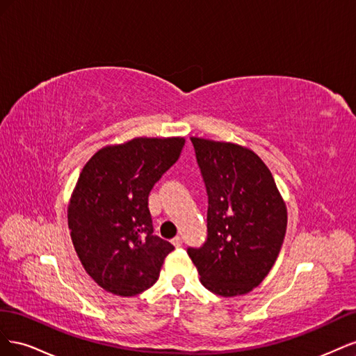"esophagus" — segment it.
<instances>
[{
    "label": "esophagus",
    "mask_w": 356,
    "mask_h": 356,
    "mask_svg": "<svg viewBox=\"0 0 356 356\" xmlns=\"http://www.w3.org/2000/svg\"><path fill=\"white\" fill-rule=\"evenodd\" d=\"M172 243H174V246H177V248L182 246V238H179V236H175V238L172 239Z\"/></svg>",
    "instance_id": "esophagus-1"
}]
</instances>
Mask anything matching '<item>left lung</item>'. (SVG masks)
<instances>
[{
    "mask_svg": "<svg viewBox=\"0 0 356 356\" xmlns=\"http://www.w3.org/2000/svg\"><path fill=\"white\" fill-rule=\"evenodd\" d=\"M208 193V238L187 254L211 293L234 297L263 282L281 251L286 207L252 149L191 136Z\"/></svg>",
    "mask_w": 356,
    "mask_h": 356,
    "instance_id": "1",
    "label": "left lung"
}]
</instances>
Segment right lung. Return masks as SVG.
Instances as JSON below:
<instances>
[{
    "label": "right lung",
    "mask_w": 356,
    "mask_h": 356,
    "mask_svg": "<svg viewBox=\"0 0 356 356\" xmlns=\"http://www.w3.org/2000/svg\"><path fill=\"white\" fill-rule=\"evenodd\" d=\"M186 139L134 138L84 165L68 207L84 270L105 291L132 297L153 286L174 245L153 234L148 195L178 160Z\"/></svg>",
    "instance_id": "add662e5"
}]
</instances>
